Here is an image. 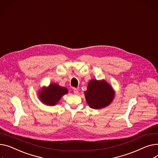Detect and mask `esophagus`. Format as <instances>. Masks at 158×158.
I'll list each match as a JSON object with an SVG mask.
<instances>
[{"instance_id": "1", "label": "esophagus", "mask_w": 158, "mask_h": 158, "mask_svg": "<svg viewBox=\"0 0 158 158\" xmlns=\"http://www.w3.org/2000/svg\"><path fill=\"white\" fill-rule=\"evenodd\" d=\"M73 93L77 94L79 93V90L77 89H76V88H74V89H73Z\"/></svg>"}]
</instances>
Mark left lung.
<instances>
[{"mask_svg": "<svg viewBox=\"0 0 158 158\" xmlns=\"http://www.w3.org/2000/svg\"><path fill=\"white\" fill-rule=\"evenodd\" d=\"M85 94L89 107L100 109L110 104L114 98L115 92L112 87L105 80L92 79L89 82Z\"/></svg>", "mask_w": 158, "mask_h": 158, "instance_id": "8db88e82", "label": "left lung"}]
</instances>
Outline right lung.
Masks as SVG:
<instances>
[{
    "label": "right lung",
    "mask_w": 158,
    "mask_h": 158,
    "mask_svg": "<svg viewBox=\"0 0 158 158\" xmlns=\"http://www.w3.org/2000/svg\"><path fill=\"white\" fill-rule=\"evenodd\" d=\"M68 93L67 88L58 84H50L48 87H43L39 93V97L43 103L49 106H55L60 98Z\"/></svg>",
    "instance_id": "right-lung-1"
}]
</instances>
